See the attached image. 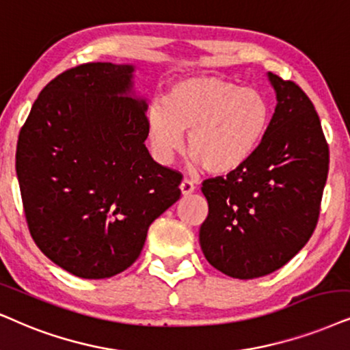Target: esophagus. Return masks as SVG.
<instances>
[{
  "mask_svg": "<svg viewBox=\"0 0 350 350\" xmlns=\"http://www.w3.org/2000/svg\"><path fill=\"white\" fill-rule=\"evenodd\" d=\"M179 187H180V192H183V196H190V193L196 192V185H193L192 180L189 179H184Z\"/></svg>",
  "mask_w": 350,
  "mask_h": 350,
  "instance_id": "esophagus-1",
  "label": "esophagus"
}]
</instances>
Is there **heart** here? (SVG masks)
Instances as JSON below:
<instances>
[{"instance_id": "b5f03b06", "label": "heart", "mask_w": 350, "mask_h": 350, "mask_svg": "<svg viewBox=\"0 0 350 350\" xmlns=\"http://www.w3.org/2000/svg\"><path fill=\"white\" fill-rule=\"evenodd\" d=\"M271 109L255 88L219 77L176 82L165 100L147 109V132L154 157L167 163L183 150L211 174H228L249 160L267 135Z\"/></svg>"}]
</instances>
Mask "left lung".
Returning <instances> with one entry per match:
<instances>
[{"label": "left lung", "mask_w": 350, "mask_h": 350, "mask_svg": "<svg viewBox=\"0 0 350 350\" xmlns=\"http://www.w3.org/2000/svg\"><path fill=\"white\" fill-rule=\"evenodd\" d=\"M276 108L263 142L226 178L202 184L208 216L200 247L208 263L237 280L276 271L315 231L329 150L315 106L297 83L268 72Z\"/></svg>", "instance_id": "8db88e82"}]
</instances>
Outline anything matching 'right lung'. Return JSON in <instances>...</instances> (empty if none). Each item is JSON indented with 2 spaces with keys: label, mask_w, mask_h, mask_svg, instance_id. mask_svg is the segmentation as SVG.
Segmentation results:
<instances>
[{
  "label": "right lung",
  "mask_w": 350,
  "mask_h": 350,
  "mask_svg": "<svg viewBox=\"0 0 350 350\" xmlns=\"http://www.w3.org/2000/svg\"><path fill=\"white\" fill-rule=\"evenodd\" d=\"M132 64L87 63L40 92L19 132L16 171L35 244L83 280L139 258L150 224L180 197L183 174L150 157L147 101Z\"/></svg>",
  "instance_id": "add662e5"
}]
</instances>
